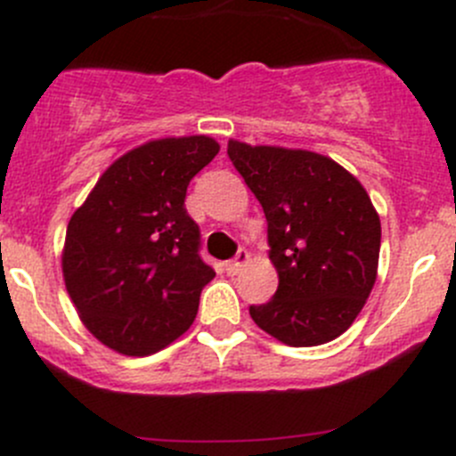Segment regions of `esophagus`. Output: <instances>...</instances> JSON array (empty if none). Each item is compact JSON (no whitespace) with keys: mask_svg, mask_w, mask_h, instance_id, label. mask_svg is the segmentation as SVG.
Here are the masks:
<instances>
[{"mask_svg":"<svg viewBox=\"0 0 456 456\" xmlns=\"http://www.w3.org/2000/svg\"><path fill=\"white\" fill-rule=\"evenodd\" d=\"M249 262H251V256L247 254L245 249H240V251H238V256L233 257V260L227 262V266H224V269H227L229 275H236V273H240L242 266H247Z\"/></svg>","mask_w":456,"mask_h":456,"instance_id":"esophagus-1","label":"esophagus"}]
</instances>
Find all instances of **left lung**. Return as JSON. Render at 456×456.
Returning a JSON list of instances; mask_svg holds the SVG:
<instances>
[{"label":"left lung","mask_w":456,"mask_h":456,"mask_svg":"<svg viewBox=\"0 0 456 456\" xmlns=\"http://www.w3.org/2000/svg\"><path fill=\"white\" fill-rule=\"evenodd\" d=\"M227 154L260 200L278 291L249 314L287 346L339 338L377 280L381 223L369 191L324 154L229 139Z\"/></svg>","instance_id":"obj_1"}]
</instances>
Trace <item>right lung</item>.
<instances>
[{
	"mask_svg": "<svg viewBox=\"0 0 456 456\" xmlns=\"http://www.w3.org/2000/svg\"><path fill=\"white\" fill-rule=\"evenodd\" d=\"M207 134L151 139L118 156L72 214L61 251L66 291L103 346L163 351L194 322L214 269L199 256L187 185L218 154Z\"/></svg>",
	"mask_w": 456,
	"mask_h": 456,
	"instance_id": "add662e5",
	"label": "right lung"
}]
</instances>
